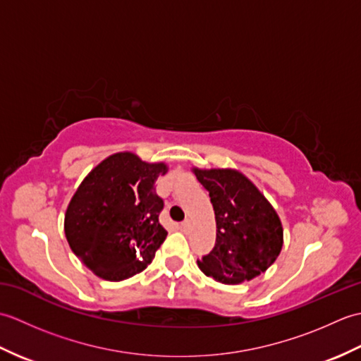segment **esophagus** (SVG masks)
<instances>
[{
    "instance_id": "1",
    "label": "esophagus",
    "mask_w": 361,
    "mask_h": 361,
    "mask_svg": "<svg viewBox=\"0 0 361 361\" xmlns=\"http://www.w3.org/2000/svg\"><path fill=\"white\" fill-rule=\"evenodd\" d=\"M180 228H181V231H185V233L190 231V220H185V221H183V224L180 225Z\"/></svg>"
}]
</instances>
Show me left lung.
Instances as JSON below:
<instances>
[{
	"instance_id": "left-lung-1",
	"label": "left lung",
	"mask_w": 361,
	"mask_h": 361,
	"mask_svg": "<svg viewBox=\"0 0 361 361\" xmlns=\"http://www.w3.org/2000/svg\"><path fill=\"white\" fill-rule=\"evenodd\" d=\"M216 212V245L197 260L200 270L221 283L251 281L279 256L282 225L259 189L231 169H194Z\"/></svg>"
}]
</instances>
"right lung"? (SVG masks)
Instances as JSON below:
<instances>
[{
    "label": "right lung",
    "instance_id": "add662e5",
    "mask_svg": "<svg viewBox=\"0 0 361 361\" xmlns=\"http://www.w3.org/2000/svg\"><path fill=\"white\" fill-rule=\"evenodd\" d=\"M166 164L114 153L82 181L68 204L65 234L82 264L105 281H124L147 267L164 242V208L153 183Z\"/></svg>",
    "mask_w": 361,
    "mask_h": 361
}]
</instances>
